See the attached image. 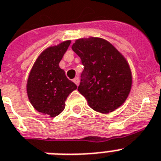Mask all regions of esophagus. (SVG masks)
I'll list each match as a JSON object with an SVG mask.
<instances>
[{
  "mask_svg": "<svg viewBox=\"0 0 161 161\" xmlns=\"http://www.w3.org/2000/svg\"><path fill=\"white\" fill-rule=\"evenodd\" d=\"M74 83H75V84H76L77 86H78V85H79V83H80V78H78V77L75 78L74 79Z\"/></svg>",
  "mask_w": 161,
  "mask_h": 161,
  "instance_id": "obj_1",
  "label": "esophagus"
}]
</instances>
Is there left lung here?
<instances>
[{"label": "left lung", "mask_w": 161, "mask_h": 161, "mask_svg": "<svg viewBox=\"0 0 161 161\" xmlns=\"http://www.w3.org/2000/svg\"><path fill=\"white\" fill-rule=\"evenodd\" d=\"M72 49L84 66L78 91L89 106L106 114L122 106L132 87V73L124 55L100 37L78 39Z\"/></svg>", "instance_id": "8db88e82"}]
</instances>
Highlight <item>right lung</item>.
<instances>
[{"mask_svg": "<svg viewBox=\"0 0 161 161\" xmlns=\"http://www.w3.org/2000/svg\"><path fill=\"white\" fill-rule=\"evenodd\" d=\"M71 41L50 47L43 51L32 66L27 82V93L32 106L50 117L60 114L68 96L77 88L67 78L59 63Z\"/></svg>", "mask_w": 161, "mask_h": 161, "instance_id": "right-lung-1", "label": "right lung"}]
</instances>
